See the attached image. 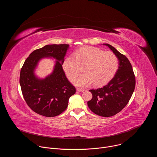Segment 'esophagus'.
I'll return each instance as SVG.
<instances>
[{"label": "esophagus", "mask_w": 157, "mask_h": 157, "mask_svg": "<svg viewBox=\"0 0 157 157\" xmlns=\"http://www.w3.org/2000/svg\"><path fill=\"white\" fill-rule=\"evenodd\" d=\"M76 90H77L78 91H79V92H81V93L85 91V89H79V88H77V89H76Z\"/></svg>", "instance_id": "1"}]
</instances>
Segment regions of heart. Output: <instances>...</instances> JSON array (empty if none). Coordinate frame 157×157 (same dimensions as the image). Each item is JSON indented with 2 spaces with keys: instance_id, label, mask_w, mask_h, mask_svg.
<instances>
[{
  "instance_id": "1",
  "label": "heart",
  "mask_w": 157,
  "mask_h": 157,
  "mask_svg": "<svg viewBox=\"0 0 157 157\" xmlns=\"http://www.w3.org/2000/svg\"><path fill=\"white\" fill-rule=\"evenodd\" d=\"M118 58L112 52H104L100 48L86 47L66 56L62 68L67 78L72 81L84 66L85 73L76 77L73 83L85 87L93 82L95 86H102L113 78L118 68Z\"/></svg>"
}]
</instances>
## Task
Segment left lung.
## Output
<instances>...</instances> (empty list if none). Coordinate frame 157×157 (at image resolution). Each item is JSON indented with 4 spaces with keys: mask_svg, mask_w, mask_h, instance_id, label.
<instances>
[{
    "mask_svg": "<svg viewBox=\"0 0 157 157\" xmlns=\"http://www.w3.org/2000/svg\"><path fill=\"white\" fill-rule=\"evenodd\" d=\"M103 44L117 56L118 70L107 84L89 90L93 98L87 102V105L96 115L109 117L119 113L128 104L135 89L136 77L128 58L110 44Z\"/></svg>",
    "mask_w": 157,
    "mask_h": 157,
    "instance_id": "1",
    "label": "left lung"
}]
</instances>
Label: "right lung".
<instances>
[{"mask_svg": "<svg viewBox=\"0 0 157 157\" xmlns=\"http://www.w3.org/2000/svg\"><path fill=\"white\" fill-rule=\"evenodd\" d=\"M69 44H47L33 51L26 59L20 75L22 94L30 109L36 113L48 117H55L64 112L70 98L76 89L67 79L62 68ZM52 57L56 59L52 73L44 78L34 73L40 60Z\"/></svg>", "mask_w": 157, "mask_h": 157, "instance_id": "1", "label": "right lung"}]
</instances>
